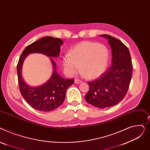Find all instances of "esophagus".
<instances>
[{"label":"esophagus","mask_w":150,"mask_h":150,"mask_svg":"<svg viewBox=\"0 0 150 150\" xmlns=\"http://www.w3.org/2000/svg\"><path fill=\"white\" fill-rule=\"evenodd\" d=\"M81 82H82V81H81V80H79V79H74V83H75L78 84V83H80Z\"/></svg>","instance_id":"1"}]
</instances>
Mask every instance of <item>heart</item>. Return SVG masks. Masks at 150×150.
Segmentation results:
<instances>
[{
    "label": "heart",
    "instance_id": "obj_1",
    "mask_svg": "<svg viewBox=\"0 0 150 150\" xmlns=\"http://www.w3.org/2000/svg\"><path fill=\"white\" fill-rule=\"evenodd\" d=\"M109 59V51L103 44L90 41L79 43L69 54L63 59V65L69 75L76 74L79 70L89 79L100 76L106 69Z\"/></svg>",
    "mask_w": 150,
    "mask_h": 150
}]
</instances>
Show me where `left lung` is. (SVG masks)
<instances>
[{
	"mask_svg": "<svg viewBox=\"0 0 150 150\" xmlns=\"http://www.w3.org/2000/svg\"><path fill=\"white\" fill-rule=\"evenodd\" d=\"M100 36L108 39L112 50V63L98 79L88 82L90 89L86 101L94 107L105 108L119 103L125 96L132 77L133 66L128 48L119 39L108 34Z\"/></svg>",
	"mask_w": 150,
	"mask_h": 150,
	"instance_id": "left-lung-1",
	"label": "left lung"
}]
</instances>
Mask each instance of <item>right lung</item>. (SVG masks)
I'll list each match as a JSON object with an SVG mask.
<instances>
[{
    "instance_id": "obj_1",
    "label": "right lung",
    "mask_w": 150,
    "mask_h": 150,
    "mask_svg": "<svg viewBox=\"0 0 150 150\" xmlns=\"http://www.w3.org/2000/svg\"><path fill=\"white\" fill-rule=\"evenodd\" d=\"M62 43V40L59 38L51 36L42 38L26 47L19 58L17 73L20 91L25 101L37 110L51 111L57 109L64 102L67 89L73 83L74 80L60 76L56 72L55 62L50 58L53 73L48 81L39 86H30L25 83L22 76L24 59L29 54L34 52L42 53L50 57H58Z\"/></svg>"
}]
</instances>
